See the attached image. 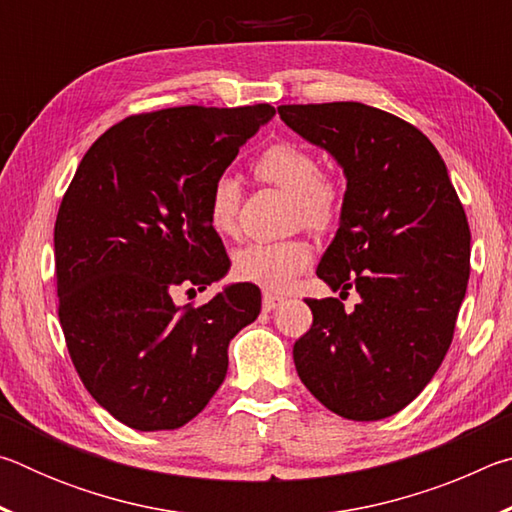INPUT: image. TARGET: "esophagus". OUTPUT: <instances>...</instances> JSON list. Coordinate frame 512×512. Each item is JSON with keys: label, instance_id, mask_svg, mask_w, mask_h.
I'll return each instance as SVG.
<instances>
[{"label": "esophagus", "instance_id": "obj_1", "mask_svg": "<svg viewBox=\"0 0 512 512\" xmlns=\"http://www.w3.org/2000/svg\"><path fill=\"white\" fill-rule=\"evenodd\" d=\"M280 302H282V298L280 296H275V293H264V302H262V305H264V309L266 311H273L277 305H280Z\"/></svg>", "mask_w": 512, "mask_h": 512}]
</instances>
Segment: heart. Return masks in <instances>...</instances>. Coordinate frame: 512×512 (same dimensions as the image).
<instances>
[{
  "label": "heart",
  "mask_w": 512,
  "mask_h": 512,
  "mask_svg": "<svg viewBox=\"0 0 512 512\" xmlns=\"http://www.w3.org/2000/svg\"><path fill=\"white\" fill-rule=\"evenodd\" d=\"M255 176L268 185L296 198L298 221L311 230H327L339 219L341 187L336 180L320 173L314 153L298 144L280 142L255 160ZM241 189L237 178L223 173L212 183L207 196V216L216 232L232 235L237 230ZM314 262V250L305 239L255 241L235 255V273L241 280L253 282L268 291H284L296 277Z\"/></svg>",
  "instance_id": "b5f03b06"
}]
</instances>
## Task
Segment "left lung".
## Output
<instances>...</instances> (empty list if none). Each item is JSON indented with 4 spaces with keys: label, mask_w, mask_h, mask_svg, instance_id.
I'll use <instances>...</instances> for the list:
<instances>
[{
    "label": "left lung",
    "mask_w": 512,
    "mask_h": 512,
    "mask_svg": "<svg viewBox=\"0 0 512 512\" xmlns=\"http://www.w3.org/2000/svg\"><path fill=\"white\" fill-rule=\"evenodd\" d=\"M302 140L339 162V230L316 275L341 298L307 300L309 332L293 345L298 377L348 420L402 411L452 343L470 277V225L436 146L391 112L357 101L277 108Z\"/></svg>",
    "instance_id": "left-lung-1"
}]
</instances>
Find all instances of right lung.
<instances>
[{
	"instance_id": "1",
	"label": "right lung",
	"mask_w": 512,
	"mask_h": 512,
	"mask_svg": "<svg viewBox=\"0 0 512 512\" xmlns=\"http://www.w3.org/2000/svg\"><path fill=\"white\" fill-rule=\"evenodd\" d=\"M275 115L244 108H167L108 128L83 155L54 228L58 318L88 393L137 431L178 429L228 372V345L262 309L250 282L201 307L230 259L207 216L212 183Z\"/></svg>"
}]
</instances>
